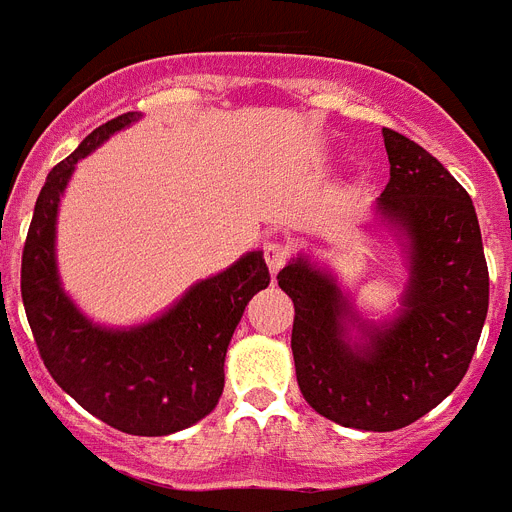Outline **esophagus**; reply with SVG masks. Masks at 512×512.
Wrapping results in <instances>:
<instances>
[{
	"mask_svg": "<svg viewBox=\"0 0 512 512\" xmlns=\"http://www.w3.org/2000/svg\"><path fill=\"white\" fill-rule=\"evenodd\" d=\"M289 253L292 251H289L287 243H282V241H266L264 243V259H266V264H269L271 274H277V271L287 264Z\"/></svg>",
	"mask_w": 512,
	"mask_h": 512,
	"instance_id": "esophagus-1",
	"label": "esophagus"
}]
</instances>
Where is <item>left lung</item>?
Here are the masks:
<instances>
[{
	"label": "left lung",
	"mask_w": 512,
	"mask_h": 512,
	"mask_svg": "<svg viewBox=\"0 0 512 512\" xmlns=\"http://www.w3.org/2000/svg\"><path fill=\"white\" fill-rule=\"evenodd\" d=\"M390 182L379 212L410 238V284L400 318L359 325L351 346L348 300L307 259L277 274L295 302L292 354L312 408L361 431H397L431 413L464 379L490 305L482 233L467 189L415 140L384 128Z\"/></svg>",
	"instance_id": "1"
}]
</instances>
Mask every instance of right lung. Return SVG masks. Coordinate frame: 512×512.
Listing matches in <instances>:
<instances>
[{"label":"right lung","instance_id":"right-lung-1","mask_svg":"<svg viewBox=\"0 0 512 512\" xmlns=\"http://www.w3.org/2000/svg\"><path fill=\"white\" fill-rule=\"evenodd\" d=\"M135 112L99 125L45 179L22 251V302L40 359L61 390L107 425L133 436H169L205 418L223 395L225 354L235 325L271 277L264 253H246L217 277L194 284L153 323L107 330L63 295L56 271V215L76 161Z\"/></svg>","mask_w":512,"mask_h":512}]
</instances>
